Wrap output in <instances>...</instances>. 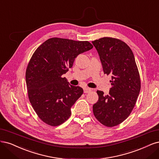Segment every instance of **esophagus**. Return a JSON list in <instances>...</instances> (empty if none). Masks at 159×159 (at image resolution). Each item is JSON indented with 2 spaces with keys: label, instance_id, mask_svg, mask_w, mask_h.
<instances>
[{
  "label": "esophagus",
  "instance_id": "34e87169",
  "mask_svg": "<svg viewBox=\"0 0 159 159\" xmlns=\"http://www.w3.org/2000/svg\"><path fill=\"white\" fill-rule=\"evenodd\" d=\"M91 90H92L90 88H87V87H85V88H84V93H90Z\"/></svg>",
  "mask_w": 159,
  "mask_h": 159
}]
</instances>
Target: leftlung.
Masks as SVG:
<instances>
[{
  "label": "left lung",
  "instance_id": "obj_1",
  "mask_svg": "<svg viewBox=\"0 0 159 159\" xmlns=\"http://www.w3.org/2000/svg\"><path fill=\"white\" fill-rule=\"evenodd\" d=\"M98 52L104 73L111 76L109 94L97 90L93 113L107 127L119 125L129 116L141 89L139 71L131 49L121 40L102 38L92 42Z\"/></svg>",
  "mask_w": 159,
  "mask_h": 159
}]
</instances>
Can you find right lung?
<instances>
[{
	"mask_svg": "<svg viewBox=\"0 0 159 159\" xmlns=\"http://www.w3.org/2000/svg\"><path fill=\"white\" fill-rule=\"evenodd\" d=\"M87 41L53 38L35 51L25 72L28 98L34 111L45 124H62L70 116V108L83 93L70 85L62 75L73 66L77 56L93 49Z\"/></svg>",
	"mask_w": 159,
	"mask_h": 159,
	"instance_id": "add662e5",
	"label": "right lung"
}]
</instances>
